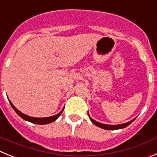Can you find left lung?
I'll use <instances>...</instances> for the list:
<instances>
[{
  "label": "left lung",
  "instance_id": "left-lung-1",
  "mask_svg": "<svg viewBox=\"0 0 157 157\" xmlns=\"http://www.w3.org/2000/svg\"><path fill=\"white\" fill-rule=\"evenodd\" d=\"M89 118H90L91 121L94 124V125L99 127V128H102V129H105V130L122 129V128H126V127H128L129 124H131V123L135 121V119H134V120H132V121H129V122L125 123V124H119V125H109V124H101V123L97 122V121H94V120H93L92 118H91L90 117H89Z\"/></svg>",
  "mask_w": 157,
  "mask_h": 157
}]
</instances>
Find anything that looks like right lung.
<instances>
[{"label":"right lung","instance_id":"1","mask_svg":"<svg viewBox=\"0 0 157 157\" xmlns=\"http://www.w3.org/2000/svg\"><path fill=\"white\" fill-rule=\"evenodd\" d=\"M9 102H10V104H11V105H12V108H13V109L15 111V113H16L18 114L19 117H22V119L25 120V121H29V122L33 123V124H50V123H52V122H53V121H56L58 117L61 115V113H63V109L61 112L59 113L56 114V115H55V116H52V117H44V118H36V117H29V116L25 115V114L22 113L20 111H19V110L15 108L13 105H12V103L11 102V101H9Z\"/></svg>","mask_w":157,"mask_h":157}]
</instances>
